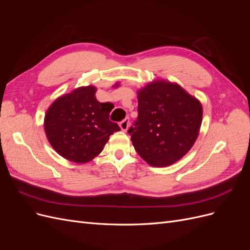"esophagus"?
Segmentation results:
<instances>
[{
  "instance_id": "1",
  "label": "esophagus",
  "mask_w": 250,
  "mask_h": 250,
  "mask_svg": "<svg viewBox=\"0 0 250 250\" xmlns=\"http://www.w3.org/2000/svg\"><path fill=\"white\" fill-rule=\"evenodd\" d=\"M129 125H130L129 119L126 118V119H124V120L122 121V122L120 123V128H121V129H122L123 131H127L128 128H129Z\"/></svg>"
}]
</instances>
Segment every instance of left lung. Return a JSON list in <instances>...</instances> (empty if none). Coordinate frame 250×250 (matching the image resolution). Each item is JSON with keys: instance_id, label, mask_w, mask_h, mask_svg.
<instances>
[{"instance_id": "left-lung-1", "label": "left lung", "mask_w": 250, "mask_h": 250, "mask_svg": "<svg viewBox=\"0 0 250 250\" xmlns=\"http://www.w3.org/2000/svg\"><path fill=\"white\" fill-rule=\"evenodd\" d=\"M138 120L128 133L135 151L153 167L184 157L197 139L202 105L177 83L154 80L138 90Z\"/></svg>"}]
</instances>
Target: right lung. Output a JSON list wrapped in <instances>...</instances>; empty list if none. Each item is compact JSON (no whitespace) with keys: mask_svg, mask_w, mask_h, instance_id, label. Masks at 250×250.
Instances as JSON below:
<instances>
[{"mask_svg":"<svg viewBox=\"0 0 250 250\" xmlns=\"http://www.w3.org/2000/svg\"><path fill=\"white\" fill-rule=\"evenodd\" d=\"M118 85V84H117ZM93 85L75 88L53 102L44 116L51 146L65 160L85 164L101 153L109 137L120 130L109 121L111 103H100Z\"/></svg>","mask_w":250,"mask_h":250,"instance_id":"right-lung-1","label":"right lung"}]
</instances>
